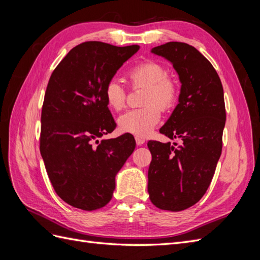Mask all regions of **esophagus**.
<instances>
[{"instance_id":"34e87169","label":"esophagus","mask_w":260,"mask_h":260,"mask_svg":"<svg viewBox=\"0 0 260 260\" xmlns=\"http://www.w3.org/2000/svg\"><path fill=\"white\" fill-rule=\"evenodd\" d=\"M136 142L138 145H143L145 143V140L142 137H136Z\"/></svg>"}]
</instances>
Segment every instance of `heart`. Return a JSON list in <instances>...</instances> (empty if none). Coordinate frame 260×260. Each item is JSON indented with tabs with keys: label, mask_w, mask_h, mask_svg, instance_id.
Instances as JSON below:
<instances>
[{
	"label": "heart",
	"mask_w": 260,
	"mask_h": 260,
	"mask_svg": "<svg viewBox=\"0 0 260 260\" xmlns=\"http://www.w3.org/2000/svg\"><path fill=\"white\" fill-rule=\"evenodd\" d=\"M128 80L135 86L146 89L143 108L131 109L119 118L118 127L125 133L137 137L149 135L160 120V108L169 109L178 98L177 83L167 76V70L159 62L146 60L131 68ZM104 99L109 109L119 112L125 104V91L117 80L108 81L104 90Z\"/></svg>",
	"instance_id": "1"
}]
</instances>
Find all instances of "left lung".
<instances>
[{"label": "left lung", "mask_w": 260, "mask_h": 260, "mask_svg": "<svg viewBox=\"0 0 260 260\" xmlns=\"http://www.w3.org/2000/svg\"><path fill=\"white\" fill-rule=\"evenodd\" d=\"M151 53L170 62L181 88L178 105L159 129L179 144L147 143V191L156 207L180 211L203 198L214 177L225 124L223 88L210 61L192 45L168 42Z\"/></svg>", "instance_id": "left-lung-1"}]
</instances>
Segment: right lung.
<instances>
[{"label":"right lung","mask_w":260,"mask_h":260,"mask_svg":"<svg viewBox=\"0 0 260 260\" xmlns=\"http://www.w3.org/2000/svg\"><path fill=\"white\" fill-rule=\"evenodd\" d=\"M139 45L84 42L70 50L53 72L41 115L40 152L55 192L82 210L104 207L115 191V177L136 148L130 133L99 138L116 123L104 90Z\"/></svg>","instance_id":"1"}]
</instances>
